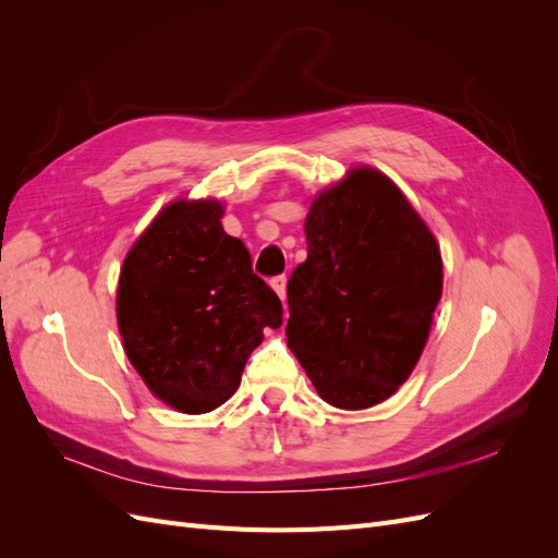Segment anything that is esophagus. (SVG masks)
Listing matches in <instances>:
<instances>
[{
  "label": "esophagus",
  "instance_id": "34e87169",
  "mask_svg": "<svg viewBox=\"0 0 558 558\" xmlns=\"http://www.w3.org/2000/svg\"><path fill=\"white\" fill-rule=\"evenodd\" d=\"M286 281H289V279H286V275H279V277L269 281V283H272V289L277 291V295L281 298V302H286Z\"/></svg>",
  "mask_w": 558,
  "mask_h": 558
}]
</instances>
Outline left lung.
<instances>
[{
    "label": "left lung",
    "instance_id": "8db88e82",
    "mask_svg": "<svg viewBox=\"0 0 558 558\" xmlns=\"http://www.w3.org/2000/svg\"><path fill=\"white\" fill-rule=\"evenodd\" d=\"M305 234L307 260L289 279V347L332 408H373L426 347L440 248L396 183L369 167L314 199Z\"/></svg>",
    "mask_w": 558,
    "mask_h": 558
}]
</instances>
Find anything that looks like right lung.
<instances>
[{
	"instance_id": "obj_1",
	"label": "right lung",
	"mask_w": 558,
	"mask_h": 558,
	"mask_svg": "<svg viewBox=\"0 0 558 558\" xmlns=\"http://www.w3.org/2000/svg\"><path fill=\"white\" fill-rule=\"evenodd\" d=\"M214 199L165 207L128 253L118 328L150 393L185 414L211 412L242 381L281 300L253 275L248 248L221 226Z\"/></svg>"
}]
</instances>
